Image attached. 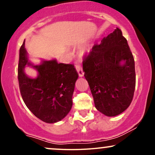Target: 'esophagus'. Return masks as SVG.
Instances as JSON below:
<instances>
[{
    "mask_svg": "<svg viewBox=\"0 0 155 155\" xmlns=\"http://www.w3.org/2000/svg\"><path fill=\"white\" fill-rule=\"evenodd\" d=\"M76 69L77 71L78 74H79V76L80 77H82L84 76V71H83V69L80 65H76Z\"/></svg>",
    "mask_w": 155,
    "mask_h": 155,
    "instance_id": "34e87169",
    "label": "esophagus"
}]
</instances>
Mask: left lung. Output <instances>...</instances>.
I'll return each mask as SVG.
<instances>
[{"mask_svg":"<svg viewBox=\"0 0 155 155\" xmlns=\"http://www.w3.org/2000/svg\"><path fill=\"white\" fill-rule=\"evenodd\" d=\"M83 71L97 111L115 117L129 107L136 87L135 62L120 29L94 45Z\"/></svg>","mask_w":155,"mask_h":155,"instance_id":"obj_1","label":"left lung"}]
</instances>
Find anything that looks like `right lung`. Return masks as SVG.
Masks as SVG:
<instances>
[{
	"label": "right lung",
	"instance_id": "add662e5",
	"mask_svg": "<svg viewBox=\"0 0 155 155\" xmlns=\"http://www.w3.org/2000/svg\"><path fill=\"white\" fill-rule=\"evenodd\" d=\"M25 41L19 49L18 80L26 106L37 118L56 123L65 118L73 105L72 95L79 77L74 65L58 63L56 59L41 60L38 65L29 60ZM26 66L37 72L35 78L24 72Z\"/></svg>",
	"mask_w": 155,
	"mask_h": 155
}]
</instances>
